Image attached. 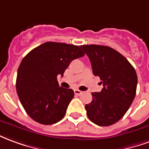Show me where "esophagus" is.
Here are the masks:
<instances>
[{
  "label": "esophagus",
  "instance_id": "34e87169",
  "mask_svg": "<svg viewBox=\"0 0 149 149\" xmlns=\"http://www.w3.org/2000/svg\"><path fill=\"white\" fill-rule=\"evenodd\" d=\"M83 93V91H79V90H74V94L76 95H80L81 94Z\"/></svg>",
  "mask_w": 149,
  "mask_h": 149
}]
</instances>
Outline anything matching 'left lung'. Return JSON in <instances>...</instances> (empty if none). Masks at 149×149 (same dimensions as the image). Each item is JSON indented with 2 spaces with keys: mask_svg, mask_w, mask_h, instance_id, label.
I'll return each instance as SVG.
<instances>
[{
  "mask_svg": "<svg viewBox=\"0 0 149 149\" xmlns=\"http://www.w3.org/2000/svg\"><path fill=\"white\" fill-rule=\"evenodd\" d=\"M95 76L103 84L100 92H92V101L85 108L91 121L99 126L116 123L129 109L136 96V72L121 54L109 46L83 45Z\"/></svg>",
  "mask_w": 149,
  "mask_h": 149,
  "instance_id": "left-lung-1",
  "label": "left lung"
}]
</instances>
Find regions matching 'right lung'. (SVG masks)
<instances>
[{"instance_id": "right-lung-1", "label": "right lung", "mask_w": 149, "mask_h": 149, "mask_svg": "<svg viewBox=\"0 0 149 149\" xmlns=\"http://www.w3.org/2000/svg\"><path fill=\"white\" fill-rule=\"evenodd\" d=\"M84 54L80 46L48 42L25 56L17 70L16 88L33 120L49 125L64 117L74 93L59 86L57 76H63L70 63Z\"/></svg>"}]
</instances>
